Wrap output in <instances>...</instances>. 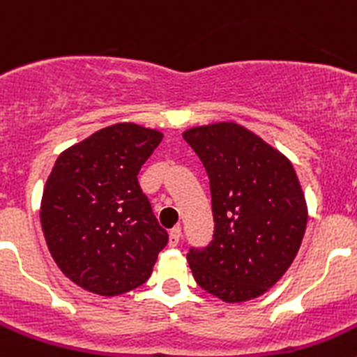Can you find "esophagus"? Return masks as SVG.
Listing matches in <instances>:
<instances>
[{
    "mask_svg": "<svg viewBox=\"0 0 357 357\" xmlns=\"http://www.w3.org/2000/svg\"><path fill=\"white\" fill-rule=\"evenodd\" d=\"M181 238H182V227L175 225L172 230H169V245H172V247H176L178 241H181Z\"/></svg>",
    "mask_w": 357,
    "mask_h": 357,
    "instance_id": "esophagus-1",
    "label": "esophagus"
}]
</instances>
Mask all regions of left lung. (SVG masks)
Returning <instances> with one entry per match:
<instances>
[{
	"instance_id": "left-lung-1",
	"label": "left lung",
	"mask_w": 357,
	"mask_h": 357,
	"mask_svg": "<svg viewBox=\"0 0 357 357\" xmlns=\"http://www.w3.org/2000/svg\"><path fill=\"white\" fill-rule=\"evenodd\" d=\"M184 139L209 176L214 220L209 245L189 248L195 280L225 302L263 295L293 263L307 223L291 162L236 123L191 128Z\"/></svg>"
}]
</instances>
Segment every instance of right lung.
Listing matches in <instances>:
<instances>
[{
  "label": "right lung",
  "instance_id": "right-lung-1",
  "mask_svg": "<svg viewBox=\"0 0 357 357\" xmlns=\"http://www.w3.org/2000/svg\"><path fill=\"white\" fill-rule=\"evenodd\" d=\"M162 134L134 123L102 128L56 159L40 223L53 259L87 291L121 295L144 284L168 245L137 173Z\"/></svg>",
  "mask_w": 357,
  "mask_h": 357
}]
</instances>
